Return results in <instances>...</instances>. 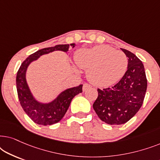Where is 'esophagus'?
<instances>
[{
	"instance_id": "34e87169",
	"label": "esophagus",
	"mask_w": 160,
	"mask_h": 160,
	"mask_svg": "<svg viewBox=\"0 0 160 160\" xmlns=\"http://www.w3.org/2000/svg\"><path fill=\"white\" fill-rule=\"evenodd\" d=\"M91 86L89 85V84H87V83H85V84H84V85H83V91H86L89 88H90Z\"/></svg>"
}]
</instances>
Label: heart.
<instances>
[{"label": "heart", "instance_id": "obj_1", "mask_svg": "<svg viewBox=\"0 0 160 160\" xmlns=\"http://www.w3.org/2000/svg\"><path fill=\"white\" fill-rule=\"evenodd\" d=\"M75 61L78 67L87 70V78L98 87H108L117 82L125 73L128 58L124 52L106 45L76 52Z\"/></svg>", "mask_w": 160, "mask_h": 160}]
</instances>
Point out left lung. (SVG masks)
Wrapping results in <instances>:
<instances>
[{
  "label": "left lung",
  "mask_w": 160,
  "mask_h": 160,
  "mask_svg": "<svg viewBox=\"0 0 160 160\" xmlns=\"http://www.w3.org/2000/svg\"><path fill=\"white\" fill-rule=\"evenodd\" d=\"M128 59V70L112 87L98 89V96L93 108L102 122L119 125L128 122L141 108L147 89L145 69L132 52L121 49Z\"/></svg>",
  "instance_id": "obj_1"
}]
</instances>
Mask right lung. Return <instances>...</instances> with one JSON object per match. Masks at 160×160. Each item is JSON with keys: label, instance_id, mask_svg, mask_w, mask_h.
<instances>
[{"label": "right lung", "instance_id": "right-lung-1", "mask_svg": "<svg viewBox=\"0 0 160 160\" xmlns=\"http://www.w3.org/2000/svg\"><path fill=\"white\" fill-rule=\"evenodd\" d=\"M75 47V43L60 44L55 47L44 48L30 54L24 62L17 71L16 84L17 94L21 106L28 117L35 123L41 125H51L58 123L62 119L68 109L73 98L76 95L82 92V84L65 89L52 102L43 103L38 102L32 95L27 81L26 71L28 67L32 61L36 60L41 55L49 54L54 51L68 52L70 47Z\"/></svg>", "mask_w": 160, "mask_h": 160}]
</instances>
